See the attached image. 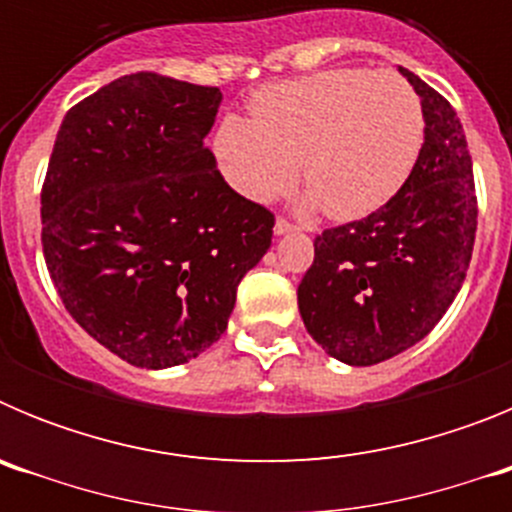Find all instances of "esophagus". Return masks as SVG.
Instances as JSON below:
<instances>
[{
    "label": "esophagus",
    "instance_id": "obj_1",
    "mask_svg": "<svg viewBox=\"0 0 512 512\" xmlns=\"http://www.w3.org/2000/svg\"><path fill=\"white\" fill-rule=\"evenodd\" d=\"M289 230H295V225L289 223V220H284V217H277V223H274V233L284 235V233H289Z\"/></svg>",
    "mask_w": 512,
    "mask_h": 512
}]
</instances>
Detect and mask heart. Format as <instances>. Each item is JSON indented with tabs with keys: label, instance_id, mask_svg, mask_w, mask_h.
<instances>
[{
	"label": "heart",
	"instance_id": "heart-1",
	"mask_svg": "<svg viewBox=\"0 0 512 512\" xmlns=\"http://www.w3.org/2000/svg\"><path fill=\"white\" fill-rule=\"evenodd\" d=\"M253 120L228 115L215 135L225 182L253 202L292 192L305 161L312 202L359 220L395 197L423 148V107L392 71L336 69L261 89Z\"/></svg>",
	"mask_w": 512,
	"mask_h": 512
}]
</instances>
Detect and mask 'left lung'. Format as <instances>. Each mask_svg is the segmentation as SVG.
Wrapping results in <instances>:
<instances>
[{
	"label": "left lung",
	"mask_w": 512,
	"mask_h": 512,
	"mask_svg": "<svg viewBox=\"0 0 512 512\" xmlns=\"http://www.w3.org/2000/svg\"><path fill=\"white\" fill-rule=\"evenodd\" d=\"M400 74L423 107L418 164L387 205L315 238L297 287L307 333L351 366L392 359L436 328L464 284L477 233L472 156L456 110L413 71Z\"/></svg>",
	"instance_id": "1"
}]
</instances>
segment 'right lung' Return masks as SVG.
Wrapping results in <instances>:
<instances>
[{"mask_svg":"<svg viewBox=\"0 0 512 512\" xmlns=\"http://www.w3.org/2000/svg\"><path fill=\"white\" fill-rule=\"evenodd\" d=\"M220 89L138 71L74 104L43 192V256L71 318L133 366L166 369L228 328L274 215L228 187L205 135Z\"/></svg>","mask_w":512,"mask_h":512,"instance_id":"right-lung-1","label":"right lung"}]
</instances>
